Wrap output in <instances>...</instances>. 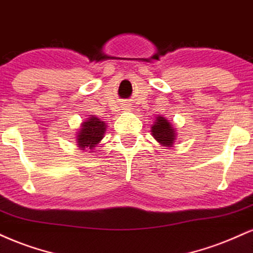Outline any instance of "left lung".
I'll use <instances>...</instances> for the list:
<instances>
[{
	"mask_svg": "<svg viewBox=\"0 0 253 253\" xmlns=\"http://www.w3.org/2000/svg\"><path fill=\"white\" fill-rule=\"evenodd\" d=\"M151 135L163 147H173L176 139V131L173 124L166 117L157 116L154 124L151 126Z\"/></svg>",
	"mask_w": 253,
	"mask_h": 253,
	"instance_id": "obj_1",
	"label": "left lung"
}]
</instances>
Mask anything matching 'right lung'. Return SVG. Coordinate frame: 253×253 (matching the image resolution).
<instances>
[{
  "label": "right lung",
  "instance_id": "right-lung-1",
  "mask_svg": "<svg viewBox=\"0 0 253 253\" xmlns=\"http://www.w3.org/2000/svg\"><path fill=\"white\" fill-rule=\"evenodd\" d=\"M105 131V122L100 121L96 116L91 115L80 126V129L76 137L77 145H78L80 150H88V153H94L93 149L100 143Z\"/></svg>",
  "mask_w": 253,
  "mask_h": 253
}]
</instances>
